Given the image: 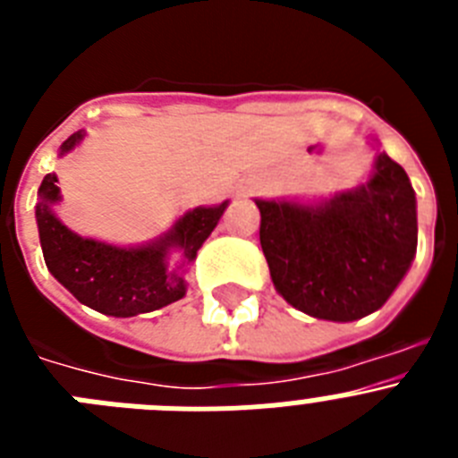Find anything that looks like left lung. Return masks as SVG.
Listing matches in <instances>:
<instances>
[{"instance_id": "1", "label": "left lung", "mask_w": 458, "mask_h": 458, "mask_svg": "<svg viewBox=\"0 0 458 458\" xmlns=\"http://www.w3.org/2000/svg\"><path fill=\"white\" fill-rule=\"evenodd\" d=\"M257 206L275 289L314 318L355 321L383 307L418 250L415 190L387 153L369 183L326 204Z\"/></svg>"}]
</instances>
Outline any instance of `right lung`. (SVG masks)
Returning <instances> with one entry per match:
<instances>
[{
    "label": "right lung",
    "mask_w": 458,
    "mask_h": 458,
    "mask_svg": "<svg viewBox=\"0 0 458 458\" xmlns=\"http://www.w3.org/2000/svg\"><path fill=\"white\" fill-rule=\"evenodd\" d=\"M84 137L82 131L62 144V156ZM38 222L43 259L55 275L82 305L107 317H137L160 310L185 295L181 268L197 257L210 232L226 208V201L213 208H194L185 213L160 241L147 248H114L72 233L56 220L52 204L59 201L56 176L47 174L38 188ZM169 247H179L184 261L176 269L166 266Z\"/></svg>",
    "instance_id": "right-lung-1"
}]
</instances>
